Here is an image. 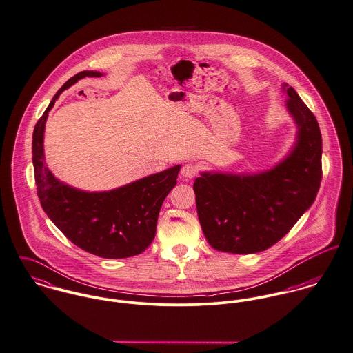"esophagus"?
Masks as SVG:
<instances>
[{
	"mask_svg": "<svg viewBox=\"0 0 353 353\" xmlns=\"http://www.w3.org/2000/svg\"><path fill=\"white\" fill-rule=\"evenodd\" d=\"M181 176L184 179H194L197 173V168H196L194 163H185L183 168H181Z\"/></svg>",
	"mask_w": 353,
	"mask_h": 353,
	"instance_id": "34e87169",
	"label": "esophagus"
}]
</instances>
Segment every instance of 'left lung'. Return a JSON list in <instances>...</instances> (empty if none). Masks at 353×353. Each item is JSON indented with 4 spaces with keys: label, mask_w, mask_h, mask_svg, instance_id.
I'll return each mask as SVG.
<instances>
[{
    "label": "left lung",
    "mask_w": 353,
    "mask_h": 353,
    "mask_svg": "<svg viewBox=\"0 0 353 353\" xmlns=\"http://www.w3.org/2000/svg\"><path fill=\"white\" fill-rule=\"evenodd\" d=\"M281 89L296 124L290 153L268 170L201 172L194 183L201 230L216 250L250 254L271 248L315 200L322 179L319 125L292 86Z\"/></svg>",
    "instance_id": "left-lung-1"
}]
</instances>
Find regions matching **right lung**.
I'll return each instance as SVG.
<instances>
[{
	"label": "right lung",
	"mask_w": 353,
	"mask_h": 353,
	"mask_svg": "<svg viewBox=\"0 0 353 353\" xmlns=\"http://www.w3.org/2000/svg\"><path fill=\"white\" fill-rule=\"evenodd\" d=\"M85 70L66 81L38 120L32 135V162L40 204L54 225L82 250L104 259L141 254L156 235L158 214L177 184L180 165L103 192H88L58 180L44 161L43 138L48 112L59 94L85 77Z\"/></svg>",
	"instance_id": "right-lung-1"
}]
</instances>
